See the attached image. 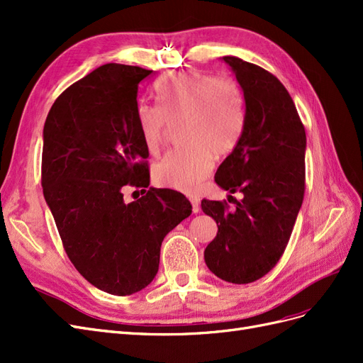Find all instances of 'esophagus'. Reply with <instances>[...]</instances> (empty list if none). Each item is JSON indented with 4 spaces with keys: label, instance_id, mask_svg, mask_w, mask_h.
Listing matches in <instances>:
<instances>
[{
    "label": "esophagus",
    "instance_id": "1",
    "mask_svg": "<svg viewBox=\"0 0 363 363\" xmlns=\"http://www.w3.org/2000/svg\"><path fill=\"white\" fill-rule=\"evenodd\" d=\"M191 204H192L194 213H199V212H200V200L195 199V196H192V199H191Z\"/></svg>",
    "mask_w": 363,
    "mask_h": 363
}]
</instances>
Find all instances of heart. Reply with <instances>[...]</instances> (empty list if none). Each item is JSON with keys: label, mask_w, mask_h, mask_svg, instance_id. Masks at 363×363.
Masks as SVG:
<instances>
[{"label": "heart", "mask_w": 363, "mask_h": 363, "mask_svg": "<svg viewBox=\"0 0 363 363\" xmlns=\"http://www.w3.org/2000/svg\"><path fill=\"white\" fill-rule=\"evenodd\" d=\"M157 104L138 106L136 121L150 155L164 145L171 124L183 121L186 144L168 152L156 167L155 180L183 192H196L215 167V155L227 156L244 135L247 100L233 77L195 71L169 72L155 86Z\"/></svg>", "instance_id": "1"}]
</instances>
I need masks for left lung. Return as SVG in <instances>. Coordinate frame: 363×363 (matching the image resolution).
<instances>
[{"label": "left lung", "instance_id": "8db88e82", "mask_svg": "<svg viewBox=\"0 0 363 363\" xmlns=\"http://www.w3.org/2000/svg\"><path fill=\"white\" fill-rule=\"evenodd\" d=\"M232 67L247 100V121L238 147L218 168L223 189L242 192L227 201H201L218 224L204 260L216 277L244 284L262 279L283 256L306 188V131L286 87L276 75L233 56Z\"/></svg>", "mask_w": 363, "mask_h": 363}]
</instances>
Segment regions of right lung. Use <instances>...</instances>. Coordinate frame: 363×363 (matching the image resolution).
Masks as SVG:
<instances>
[{
  "label": "right lung",
  "mask_w": 363,
  "mask_h": 363,
  "mask_svg": "<svg viewBox=\"0 0 363 363\" xmlns=\"http://www.w3.org/2000/svg\"><path fill=\"white\" fill-rule=\"evenodd\" d=\"M152 71L107 63L65 89L43 125L42 188L65 251L82 276L112 295H131L159 271L162 240L192 213L172 189L148 188V151L136 111Z\"/></svg>",
  "instance_id": "obj_1"
}]
</instances>
